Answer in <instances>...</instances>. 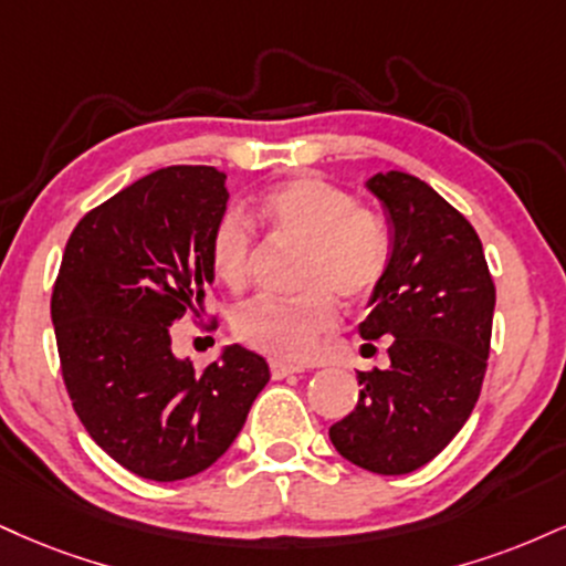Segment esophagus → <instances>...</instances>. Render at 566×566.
I'll return each mask as SVG.
<instances>
[{
  "mask_svg": "<svg viewBox=\"0 0 566 566\" xmlns=\"http://www.w3.org/2000/svg\"><path fill=\"white\" fill-rule=\"evenodd\" d=\"M271 377L274 379H284V377H292V374H301L303 366L297 364H287V360H271Z\"/></svg>",
  "mask_w": 566,
  "mask_h": 566,
  "instance_id": "34e87169",
  "label": "esophagus"
}]
</instances>
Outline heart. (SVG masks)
I'll list each match as a JSON object with an SVG mask.
<instances>
[{"label":"heart","instance_id":"obj_1","mask_svg":"<svg viewBox=\"0 0 566 566\" xmlns=\"http://www.w3.org/2000/svg\"><path fill=\"white\" fill-rule=\"evenodd\" d=\"M255 218L279 240L303 244L297 287L290 301L258 297L234 313L240 343L265 356L301 360L337 324L343 297L358 303L382 282L390 265V229L377 210L356 206V197L337 184L297 176L265 189L255 202ZM255 240L240 213H223L210 234L208 258L218 282L240 292L250 279Z\"/></svg>","mask_w":566,"mask_h":566}]
</instances>
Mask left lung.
I'll list each match as a JSON object with an SVG mask.
<instances>
[{"instance_id":"1","label":"left lung","mask_w":566,"mask_h":566,"mask_svg":"<svg viewBox=\"0 0 566 566\" xmlns=\"http://www.w3.org/2000/svg\"><path fill=\"white\" fill-rule=\"evenodd\" d=\"M366 187L390 216L392 253L358 332L395 339L385 371H356L358 406L329 440L360 469L408 474L430 464L478 403L495 284L478 231L430 184L390 171Z\"/></svg>"}]
</instances>
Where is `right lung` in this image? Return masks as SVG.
Instances as JSON below:
<instances>
[{"mask_svg": "<svg viewBox=\"0 0 566 566\" xmlns=\"http://www.w3.org/2000/svg\"><path fill=\"white\" fill-rule=\"evenodd\" d=\"M227 174L168 166L81 218L52 290L60 369L92 440L136 478L187 480L216 464L269 382L258 353L229 345L195 369L171 324L213 282L208 244Z\"/></svg>", "mask_w": 566, "mask_h": 566, "instance_id": "add662e5", "label": "right lung"}]
</instances>
